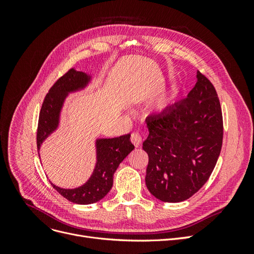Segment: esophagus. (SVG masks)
Masks as SVG:
<instances>
[{"label":"esophagus","mask_w":254,"mask_h":254,"mask_svg":"<svg viewBox=\"0 0 254 254\" xmlns=\"http://www.w3.org/2000/svg\"><path fill=\"white\" fill-rule=\"evenodd\" d=\"M130 140H131L132 144L135 146V147H139L141 142H142V137H141L139 132H132L131 133V137H130Z\"/></svg>","instance_id":"34e87169"}]
</instances>
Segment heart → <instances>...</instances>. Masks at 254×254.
I'll return each mask as SVG.
<instances>
[{"label": "heart", "mask_w": 254, "mask_h": 254, "mask_svg": "<svg viewBox=\"0 0 254 254\" xmlns=\"http://www.w3.org/2000/svg\"><path fill=\"white\" fill-rule=\"evenodd\" d=\"M170 104H171V97L164 95L162 97H160L155 103V108L157 110H164L168 106H170Z\"/></svg>", "instance_id": "b5f03b06"}]
</instances>
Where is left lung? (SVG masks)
<instances>
[{"label": "left lung", "mask_w": 254, "mask_h": 254, "mask_svg": "<svg viewBox=\"0 0 254 254\" xmlns=\"http://www.w3.org/2000/svg\"><path fill=\"white\" fill-rule=\"evenodd\" d=\"M146 124V187L161 201L187 200L210 178L221 150L224 124L216 90L198 71L187 98L149 115Z\"/></svg>", "instance_id": "left-lung-1"}]
</instances>
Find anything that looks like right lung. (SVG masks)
<instances>
[{
	"label": "right lung",
	"mask_w": 254,
	"mask_h": 254,
	"mask_svg": "<svg viewBox=\"0 0 254 254\" xmlns=\"http://www.w3.org/2000/svg\"><path fill=\"white\" fill-rule=\"evenodd\" d=\"M90 78L86 73L71 68L53 84L44 98L39 113L37 129L38 150L40 149L42 142L57 129L60 111L67 93L83 89ZM133 148L134 146L130 142V133L113 139H98L96 141L97 161L90 179L83 186L73 190L61 189L51 183L52 187L68 201L74 203L90 204L101 200L111 190L113 175L120 163Z\"/></svg>",
	"instance_id": "obj_1"
}]
</instances>
